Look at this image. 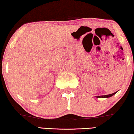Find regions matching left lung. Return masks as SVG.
<instances>
[{
    "instance_id": "obj_1",
    "label": "left lung",
    "mask_w": 134,
    "mask_h": 134,
    "mask_svg": "<svg viewBox=\"0 0 134 134\" xmlns=\"http://www.w3.org/2000/svg\"><path fill=\"white\" fill-rule=\"evenodd\" d=\"M116 92H117V91H116ZM116 92H115L114 93H112V94L104 95V96H97V98H109V97H111V96H112L113 95H114Z\"/></svg>"
}]
</instances>
